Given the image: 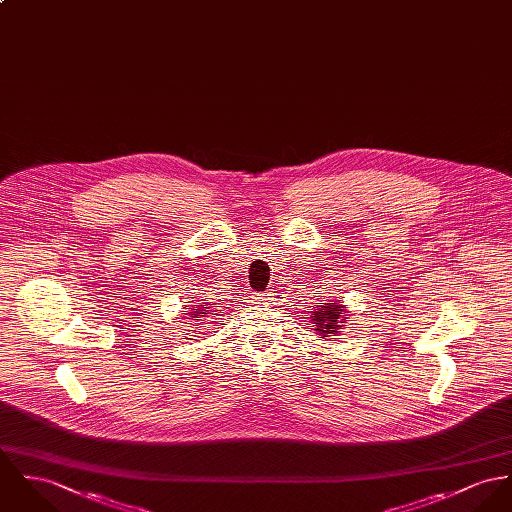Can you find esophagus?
<instances>
[{
  "instance_id": "34e87169",
  "label": "esophagus",
  "mask_w": 512,
  "mask_h": 512,
  "mask_svg": "<svg viewBox=\"0 0 512 512\" xmlns=\"http://www.w3.org/2000/svg\"><path fill=\"white\" fill-rule=\"evenodd\" d=\"M270 295H272V293H260V295H256V297H254V299H256V301H258V305H264V303H268V301H270V299H272V297H270Z\"/></svg>"
}]
</instances>
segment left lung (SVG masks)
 Listing matches in <instances>:
<instances>
[{
  "instance_id": "left-lung-1",
  "label": "left lung",
  "mask_w": 512,
  "mask_h": 512,
  "mask_svg": "<svg viewBox=\"0 0 512 512\" xmlns=\"http://www.w3.org/2000/svg\"><path fill=\"white\" fill-rule=\"evenodd\" d=\"M311 313V321L315 330L319 332V338L336 336L340 328L346 326L348 319V307L342 303H321Z\"/></svg>"
}]
</instances>
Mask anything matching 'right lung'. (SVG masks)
Masks as SVG:
<instances>
[{
	"mask_svg": "<svg viewBox=\"0 0 512 512\" xmlns=\"http://www.w3.org/2000/svg\"><path fill=\"white\" fill-rule=\"evenodd\" d=\"M203 301V299H201ZM184 315H187L191 321L189 323H195L193 326H199L201 323L199 321H203V317H209V315H213V309L209 307V303L207 305H191V311H186Z\"/></svg>",
	"mask_w": 512,
	"mask_h": 512,
	"instance_id": "1",
	"label": "right lung"
}]
</instances>
